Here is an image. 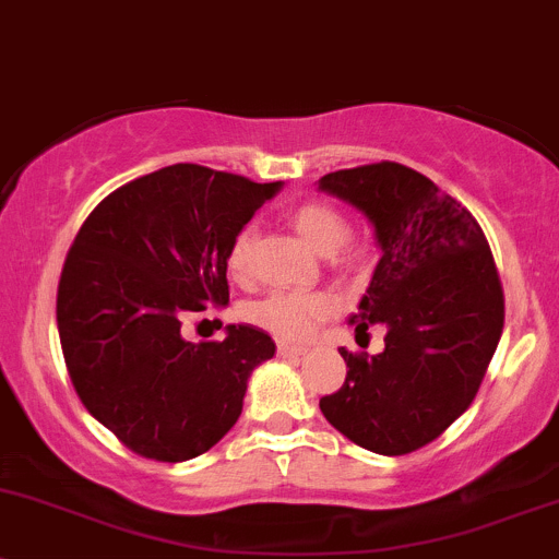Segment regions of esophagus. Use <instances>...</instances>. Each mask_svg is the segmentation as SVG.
<instances>
[{"label":"esophagus","mask_w":559,"mask_h":559,"mask_svg":"<svg viewBox=\"0 0 559 559\" xmlns=\"http://www.w3.org/2000/svg\"><path fill=\"white\" fill-rule=\"evenodd\" d=\"M277 353L282 355V358H298V355L307 353V347H304V344H287V342H280Z\"/></svg>","instance_id":"obj_1"}]
</instances>
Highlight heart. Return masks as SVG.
Instances as JSON below:
<instances>
[{"instance_id":"heart-1","label":"heart","mask_w":559,"mask_h":559,"mask_svg":"<svg viewBox=\"0 0 559 559\" xmlns=\"http://www.w3.org/2000/svg\"><path fill=\"white\" fill-rule=\"evenodd\" d=\"M287 223L304 245L312 247L314 252H325L338 266L360 261L364 255V247L358 241L344 239L347 237V217L325 201H304V204L293 206ZM250 250L252 234L250 228H241L226 255V269L231 277H247ZM336 312L338 296L333 290H274L245 307L247 320L282 338H296V342L312 336L322 322L331 320Z\"/></svg>"}]
</instances>
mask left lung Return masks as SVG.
<instances>
[{"label":"left lung","instance_id":"1","mask_svg":"<svg viewBox=\"0 0 559 559\" xmlns=\"http://www.w3.org/2000/svg\"><path fill=\"white\" fill-rule=\"evenodd\" d=\"M320 191L373 223L382 258L349 322L388 328L379 355L338 349L347 379L320 412L364 450H423L474 404L503 333L490 245L457 199L395 160L331 171Z\"/></svg>","mask_w":559,"mask_h":559}]
</instances>
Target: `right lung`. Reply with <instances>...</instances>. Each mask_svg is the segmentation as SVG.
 I'll return each instance as SVG.
<instances>
[{
    "instance_id": "1",
    "label": "right lung",
    "mask_w": 559,
    "mask_h": 559,
    "mask_svg": "<svg viewBox=\"0 0 559 559\" xmlns=\"http://www.w3.org/2000/svg\"><path fill=\"white\" fill-rule=\"evenodd\" d=\"M277 191L175 164L120 186L80 226L56 298L61 353L83 406L131 452L182 463L237 425L272 336L228 325L223 342L193 344L180 328L226 307L228 247Z\"/></svg>"
}]
</instances>
